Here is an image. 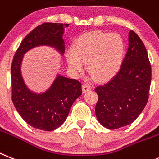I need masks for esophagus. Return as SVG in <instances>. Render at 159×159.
I'll list each match as a JSON object with an SVG mask.
<instances>
[{"instance_id":"esophagus-1","label":"esophagus","mask_w":159,"mask_h":159,"mask_svg":"<svg viewBox=\"0 0 159 159\" xmlns=\"http://www.w3.org/2000/svg\"><path fill=\"white\" fill-rule=\"evenodd\" d=\"M92 87H91V85H89V84H83L82 85V91H83V93H85V92H87V91L91 90Z\"/></svg>"}]
</instances>
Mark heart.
<instances>
[{
  "mask_svg": "<svg viewBox=\"0 0 159 159\" xmlns=\"http://www.w3.org/2000/svg\"><path fill=\"white\" fill-rule=\"evenodd\" d=\"M124 54L125 44L119 34L92 31L78 38L74 48L66 52V60L75 74L83 70L85 63L91 78L96 81H105L119 71Z\"/></svg>",
  "mask_w": 159,
  "mask_h": 159,
  "instance_id": "1",
  "label": "heart"
}]
</instances>
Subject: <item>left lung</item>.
Instances as JSON below:
<instances>
[{"label":"left lung","instance_id":"left-lung-1","mask_svg":"<svg viewBox=\"0 0 159 159\" xmlns=\"http://www.w3.org/2000/svg\"><path fill=\"white\" fill-rule=\"evenodd\" d=\"M151 66L144 44L133 30L129 48L118 74L108 83L95 88L98 101L96 117L104 127L115 129L132 123L149 98Z\"/></svg>","mask_w":159,"mask_h":159}]
</instances>
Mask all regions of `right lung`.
Returning <instances> with one entry per match:
<instances>
[{
  "label": "right lung",
  "mask_w": 159,
  "mask_h": 159,
  "mask_svg": "<svg viewBox=\"0 0 159 159\" xmlns=\"http://www.w3.org/2000/svg\"><path fill=\"white\" fill-rule=\"evenodd\" d=\"M69 24L43 23L32 30L16 51L11 66L12 101L16 111L32 127L45 131L58 128L66 121L72 105L81 94V84L76 79L57 75L49 89L36 93L25 84L20 65L25 53L34 47H53L61 54L65 53L62 38L64 28Z\"/></svg>",
  "instance_id": "right-lung-1"
}]
</instances>
